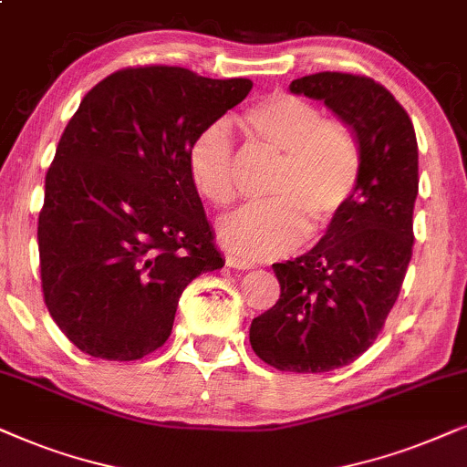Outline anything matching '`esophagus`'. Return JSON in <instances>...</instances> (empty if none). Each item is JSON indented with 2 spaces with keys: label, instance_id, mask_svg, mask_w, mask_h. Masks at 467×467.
Wrapping results in <instances>:
<instances>
[{
  "label": "esophagus",
  "instance_id": "34e87169",
  "mask_svg": "<svg viewBox=\"0 0 467 467\" xmlns=\"http://www.w3.org/2000/svg\"><path fill=\"white\" fill-rule=\"evenodd\" d=\"M226 265L230 266V269H241V271L252 269V263H247V260H241L237 256H226Z\"/></svg>",
  "mask_w": 467,
  "mask_h": 467
}]
</instances>
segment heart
Masks as SVG:
<instances>
[{"instance_id": "b5f03b06", "label": "heart", "mask_w": 467, "mask_h": 467, "mask_svg": "<svg viewBox=\"0 0 467 467\" xmlns=\"http://www.w3.org/2000/svg\"><path fill=\"white\" fill-rule=\"evenodd\" d=\"M258 147L282 158L269 202L244 204L217 222V239L244 260L277 258L306 239L307 222L320 230L337 217L357 190L363 153L357 134L306 98L275 91L241 115ZM233 134L223 121L204 126L188 147L190 182L213 207L234 196Z\"/></svg>"}]
</instances>
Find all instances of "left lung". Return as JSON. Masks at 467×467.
Returning <instances> with one entry per match:
<instances>
[{
  "mask_svg": "<svg viewBox=\"0 0 467 467\" xmlns=\"http://www.w3.org/2000/svg\"><path fill=\"white\" fill-rule=\"evenodd\" d=\"M288 89L320 99L352 128L363 166L318 244L273 265L282 295L252 320L250 344L275 369L322 374L368 350L400 296L412 258L419 145L406 110L374 78L318 72Z\"/></svg>",
  "mask_w": 467,
  "mask_h": 467,
  "instance_id": "obj_1",
  "label": "left lung"
}]
</instances>
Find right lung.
<instances>
[{
	"mask_svg": "<svg viewBox=\"0 0 467 467\" xmlns=\"http://www.w3.org/2000/svg\"><path fill=\"white\" fill-rule=\"evenodd\" d=\"M250 78L128 67L80 99L38 217L48 314L80 352L136 360L169 339L192 279L222 269L188 147L244 102Z\"/></svg>",
	"mask_w": 467,
	"mask_h": 467,
	"instance_id": "obj_1",
	"label": "right lung"
}]
</instances>
